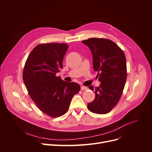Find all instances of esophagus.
Here are the masks:
<instances>
[{"label":"esophagus","mask_w":152,"mask_h":152,"mask_svg":"<svg viewBox=\"0 0 152 152\" xmlns=\"http://www.w3.org/2000/svg\"><path fill=\"white\" fill-rule=\"evenodd\" d=\"M81 89L82 91H85V90H87V89H88V88H87V87H86V86H82L81 87Z\"/></svg>","instance_id":"esophagus-1"}]
</instances>
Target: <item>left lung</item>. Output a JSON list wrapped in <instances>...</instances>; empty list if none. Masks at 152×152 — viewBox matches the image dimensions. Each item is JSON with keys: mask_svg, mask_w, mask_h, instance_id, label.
Here are the masks:
<instances>
[{"mask_svg": "<svg viewBox=\"0 0 152 152\" xmlns=\"http://www.w3.org/2000/svg\"><path fill=\"white\" fill-rule=\"evenodd\" d=\"M82 42L89 47L93 57V68L97 71L101 82L99 87L89 89L95 91V98L87 108L97 114H107L120 99L127 79L125 55L121 49L111 40L90 38Z\"/></svg>", "mask_w": 152, "mask_h": 152, "instance_id": "left-lung-1", "label": "left lung"}]
</instances>
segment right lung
<instances>
[{
  "mask_svg": "<svg viewBox=\"0 0 152 152\" xmlns=\"http://www.w3.org/2000/svg\"><path fill=\"white\" fill-rule=\"evenodd\" d=\"M66 44L47 43L36 45L29 55L23 79L28 94L39 110L56 118L65 114L74 95L81 87L62 80L56 74L63 68Z\"/></svg>",
  "mask_w": 152,
  "mask_h": 152,
  "instance_id": "add662e5",
  "label": "right lung"
}]
</instances>
